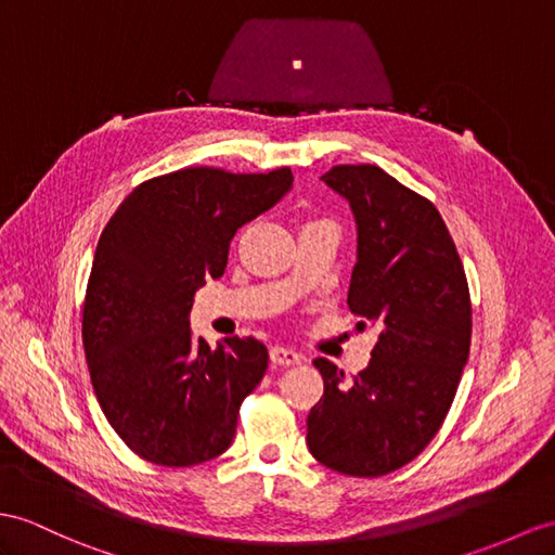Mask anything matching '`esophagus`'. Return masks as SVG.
<instances>
[{"instance_id": "obj_1", "label": "esophagus", "mask_w": 555, "mask_h": 555, "mask_svg": "<svg viewBox=\"0 0 555 555\" xmlns=\"http://www.w3.org/2000/svg\"><path fill=\"white\" fill-rule=\"evenodd\" d=\"M304 358L292 348L285 346H273L270 348V362L278 364V367H292V364H299Z\"/></svg>"}]
</instances>
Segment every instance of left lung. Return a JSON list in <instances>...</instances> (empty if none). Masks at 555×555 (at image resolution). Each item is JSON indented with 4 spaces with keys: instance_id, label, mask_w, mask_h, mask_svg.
I'll return each instance as SVG.
<instances>
[{
    "instance_id": "1",
    "label": "left lung",
    "mask_w": 555,
    "mask_h": 555,
    "mask_svg": "<svg viewBox=\"0 0 555 555\" xmlns=\"http://www.w3.org/2000/svg\"><path fill=\"white\" fill-rule=\"evenodd\" d=\"M322 181L353 209L348 308L379 339L353 382L327 358L313 360L324 393L306 442L327 468L376 478L422 454L452 408L470 348L468 282L434 202L374 165L332 167Z\"/></svg>"
}]
</instances>
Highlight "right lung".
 I'll list each match as a JSON object with an SVG mask.
<instances>
[{
    "instance_id": "right-lung-1",
    "label": "right lung",
    "mask_w": 555,
    "mask_h": 555,
    "mask_svg": "<svg viewBox=\"0 0 555 555\" xmlns=\"http://www.w3.org/2000/svg\"><path fill=\"white\" fill-rule=\"evenodd\" d=\"M292 181L289 167H188L133 188L103 228L85 296V353L105 418L147 462L195 466L231 448L268 350L254 336L211 348L188 315L195 292L223 275L237 228Z\"/></svg>"
}]
</instances>
